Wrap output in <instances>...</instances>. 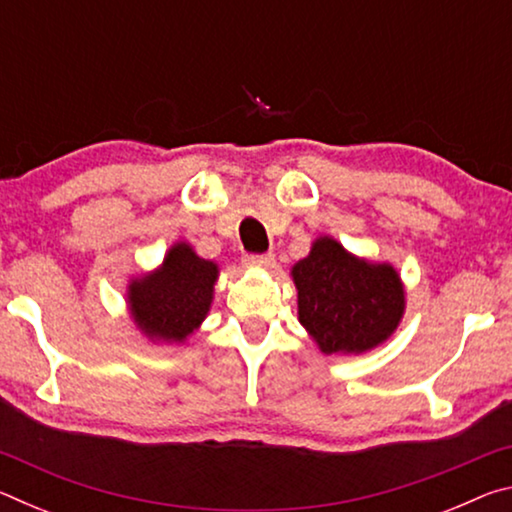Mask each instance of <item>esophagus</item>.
Wrapping results in <instances>:
<instances>
[{"instance_id":"1","label":"esophagus","mask_w":512,"mask_h":512,"mask_svg":"<svg viewBox=\"0 0 512 512\" xmlns=\"http://www.w3.org/2000/svg\"><path fill=\"white\" fill-rule=\"evenodd\" d=\"M244 262L248 266H257V268H273L275 266V257L271 253H264V255H246Z\"/></svg>"}]
</instances>
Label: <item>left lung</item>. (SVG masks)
Here are the masks:
<instances>
[{"label": "left lung", "mask_w": 512, "mask_h": 512, "mask_svg": "<svg viewBox=\"0 0 512 512\" xmlns=\"http://www.w3.org/2000/svg\"><path fill=\"white\" fill-rule=\"evenodd\" d=\"M298 318L325 354H361L384 343L404 314V287L391 264H370L320 237L293 266Z\"/></svg>", "instance_id": "1"}]
</instances>
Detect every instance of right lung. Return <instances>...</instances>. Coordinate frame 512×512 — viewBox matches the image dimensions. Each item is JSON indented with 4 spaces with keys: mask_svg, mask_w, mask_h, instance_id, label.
I'll use <instances>...</instances> for the list:
<instances>
[{
    "mask_svg": "<svg viewBox=\"0 0 512 512\" xmlns=\"http://www.w3.org/2000/svg\"><path fill=\"white\" fill-rule=\"evenodd\" d=\"M219 266L198 257L192 246L176 244L162 266L128 287L137 327L158 341H183L203 323L212 305Z\"/></svg>",
    "mask_w": 512,
    "mask_h": 512,
    "instance_id": "1",
    "label": "right lung"
}]
</instances>
